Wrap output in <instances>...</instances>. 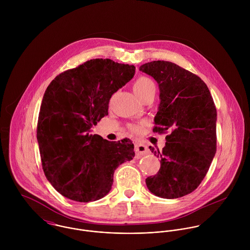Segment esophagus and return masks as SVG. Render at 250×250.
<instances>
[{"label":"esophagus","mask_w":250,"mask_h":250,"mask_svg":"<svg viewBox=\"0 0 250 250\" xmlns=\"http://www.w3.org/2000/svg\"><path fill=\"white\" fill-rule=\"evenodd\" d=\"M135 151H136V154L138 156H143V155H146V154L149 153L148 147L143 143H137L135 145Z\"/></svg>","instance_id":"esophagus-1"}]
</instances>
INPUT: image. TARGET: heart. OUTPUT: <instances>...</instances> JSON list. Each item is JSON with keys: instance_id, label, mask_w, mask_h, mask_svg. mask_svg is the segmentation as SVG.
<instances>
[{"instance_id": "obj_1", "label": "heart", "mask_w": 250, "mask_h": 250, "mask_svg": "<svg viewBox=\"0 0 250 250\" xmlns=\"http://www.w3.org/2000/svg\"><path fill=\"white\" fill-rule=\"evenodd\" d=\"M133 89L137 96L143 100L148 94L155 93L156 85L151 79L145 76H142L138 78L133 83ZM143 128V124H132L129 126V129L134 133L142 132Z\"/></svg>"}]
</instances>
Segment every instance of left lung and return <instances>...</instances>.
Listing matches in <instances>:
<instances>
[{
  "mask_svg": "<svg viewBox=\"0 0 250 250\" xmlns=\"http://www.w3.org/2000/svg\"><path fill=\"white\" fill-rule=\"evenodd\" d=\"M160 87V107L154 133L165 134L163 150L149 147L161 159L159 172L147 177L155 195L173 199L185 196L200 185L216 152V108L207 84L177 64L155 61L140 67Z\"/></svg>",
  "mask_w": 250,
  "mask_h": 250,
  "instance_id": "8db88e82",
  "label": "left lung"
}]
</instances>
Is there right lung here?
Returning a JSON list of instances; mask_svg holds the SVG:
<instances>
[{
    "label": "right lung",
    "instance_id": "right-lung-1",
    "mask_svg": "<svg viewBox=\"0 0 250 250\" xmlns=\"http://www.w3.org/2000/svg\"><path fill=\"white\" fill-rule=\"evenodd\" d=\"M135 70L134 65L94 59L61 73L48 85L36 137L45 176L63 196L78 202L104 197L114 170L135 157L130 139L108 142L89 134L107 115L111 95Z\"/></svg>",
    "mask_w": 250,
    "mask_h": 250
}]
</instances>
